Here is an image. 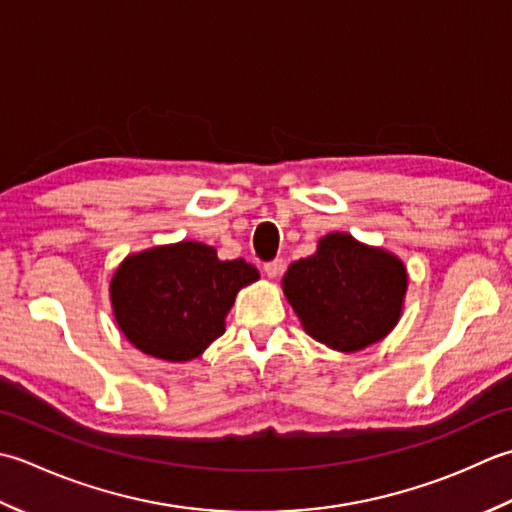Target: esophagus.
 Listing matches in <instances>:
<instances>
[{
    "mask_svg": "<svg viewBox=\"0 0 512 512\" xmlns=\"http://www.w3.org/2000/svg\"><path fill=\"white\" fill-rule=\"evenodd\" d=\"M283 260L280 258H276V260H269V263H265V274H267V278H271V280H276L280 274H283Z\"/></svg>",
    "mask_w": 512,
    "mask_h": 512,
    "instance_id": "obj_1",
    "label": "esophagus"
}]
</instances>
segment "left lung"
<instances>
[{
	"label": "left lung",
	"instance_id": "obj_1",
	"mask_svg": "<svg viewBox=\"0 0 512 512\" xmlns=\"http://www.w3.org/2000/svg\"><path fill=\"white\" fill-rule=\"evenodd\" d=\"M409 274L384 247L331 232L316 252L294 260L283 291L311 338L342 353H356L389 336L404 309Z\"/></svg>",
	"mask_w": 512,
	"mask_h": 512
}]
</instances>
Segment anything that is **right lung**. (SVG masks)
Listing matches in <instances>:
<instances>
[{
    "label": "right lung",
    "instance_id": "right-lung-1",
    "mask_svg": "<svg viewBox=\"0 0 512 512\" xmlns=\"http://www.w3.org/2000/svg\"><path fill=\"white\" fill-rule=\"evenodd\" d=\"M260 278L243 258L181 241L130 254L114 269L110 305L121 333L145 356L190 362L225 333L236 294Z\"/></svg>",
    "mask_w": 512,
    "mask_h": 512
}]
</instances>
